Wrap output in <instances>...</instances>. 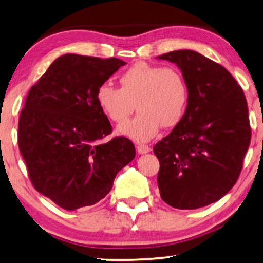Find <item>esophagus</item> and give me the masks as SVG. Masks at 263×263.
<instances>
[{
	"label": "esophagus",
	"mask_w": 263,
	"mask_h": 263,
	"mask_svg": "<svg viewBox=\"0 0 263 263\" xmlns=\"http://www.w3.org/2000/svg\"><path fill=\"white\" fill-rule=\"evenodd\" d=\"M150 151H151V147L146 146V145H138V146H137V152H138L139 155L147 154V152Z\"/></svg>",
	"instance_id": "obj_1"
}]
</instances>
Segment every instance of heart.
Segmentation results:
<instances>
[{"label": "heart", "instance_id": "b5f03b06", "mask_svg": "<svg viewBox=\"0 0 263 263\" xmlns=\"http://www.w3.org/2000/svg\"><path fill=\"white\" fill-rule=\"evenodd\" d=\"M120 88L104 82L97 89L96 99L107 118L120 124L118 131L136 142H147L159 127H175L183 119L189 100V89L182 74L170 67L138 62L121 74Z\"/></svg>", "mask_w": 263, "mask_h": 263}]
</instances>
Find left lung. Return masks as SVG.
<instances>
[{"instance_id": "1", "label": "left lung", "mask_w": 263, "mask_h": 263, "mask_svg": "<svg viewBox=\"0 0 263 263\" xmlns=\"http://www.w3.org/2000/svg\"><path fill=\"white\" fill-rule=\"evenodd\" d=\"M157 59L177 65L189 89L183 119L154 146L160 197L182 210L222 198L236 183L250 144L245 93L223 66L194 50Z\"/></svg>"}]
</instances>
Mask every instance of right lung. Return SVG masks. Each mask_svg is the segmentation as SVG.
I'll return each mask as SVG.
<instances>
[{
  "mask_svg": "<svg viewBox=\"0 0 263 263\" xmlns=\"http://www.w3.org/2000/svg\"><path fill=\"white\" fill-rule=\"evenodd\" d=\"M126 62L65 54L27 96L18 119V148L35 189L66 210L93 205L133 160L125 137L101 144L112 131L97 89Z\"/></svg>",
  "mask_w": 263,
  "mask_h": 263,
  "instance_id": "right-lung-1",
  "label": "right lung"
}]
</instances>
